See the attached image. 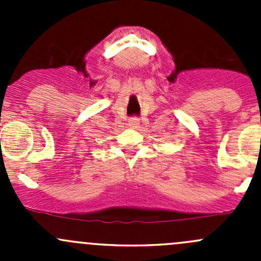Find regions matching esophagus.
<instances>
[{"label":"esophagus","instance_id":"esophagus-1","mask_svg":"<svg viewBox=\"0 0 261 261\" xmlns=\"http://www.w3.org/2000/svg\"><path fill=\"white\" fill-rule=\"evenodd\" d=\"M128 125H130L131 128L140 127V120H139V118H131L130 122H128Z\"/></svg>","mask_w":261,"mask_h":261}]
</instances>
